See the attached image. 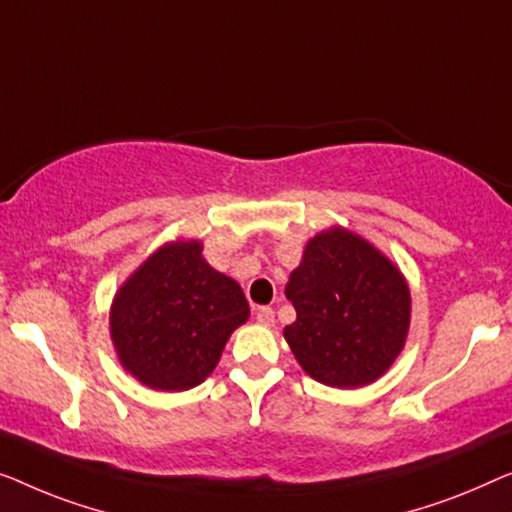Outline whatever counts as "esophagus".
I'll return each instance as SVG.
<instances>
[{
    "label": "esophagus",
    "mask_w": 512,
    "mask_h": 512,
    "mask_svg": "<svg viewBox=\"0 0 512 512\" xmlns=\"http://www.w3.org/2000/svg\"><path fill=\"white\" fill-rule=\"evenodd\" d=\"M255 318H257L259 325L271 327V325H273V308H269V306H259L257 311H255Z\"/></svg>",
    "instance_id": "obj_1"
}]
</instances>
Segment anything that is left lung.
<instances>
[{
    "instance_id": "1",
    "label": "left lung",
    "mask_w": 512,
    "mask_h": 512,
    "mask_svg": "<svg viewBox=\"0 0 512 512\" xmlns=\"http://www.w3.org/2000/svg\"><path fill=\"white\" fill-rule=\"evenodd\" d=\"M297 320L285 338L308 376L362 387L390 369L408 334L410 294L397 266L345 229L308 241L285 287Z\"/></svg>"
}]
</instances>
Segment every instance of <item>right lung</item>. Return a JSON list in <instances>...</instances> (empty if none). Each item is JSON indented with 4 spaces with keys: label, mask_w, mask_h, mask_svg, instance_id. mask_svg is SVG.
Segmentation results:
<instances>
[{
    "label": "right lung",
    "mask_w": 512,
    "mask_h": 512,
    "mask_svg": "<svg viewBox=\"0 0 512 512\" xmlns=\"http://www.w3.org/2000/svg\"><path fill=\"white\" fill-rule=\"evenodd\" d=\"M248 313L239 283L204 262L199 241H181L157 250L120 287L111 336L122 366L143 385L181 392L215 369Z\"/></svg>",
    "instance_id": "right-lung-1"
}]
</instances>
